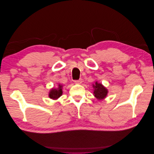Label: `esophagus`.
<instances>
[{"instance_id": "34e87169", "label": "esophagus", "mask_w": 154, "mask_h": 154, "mask_svg": "<svg viewBox=\"0 0 154 154\" xmlns=\"http://www.w3.org/2000/svg\"><path fill=\"white\" fill-rule=\"evenodd\" d=\"M74 83H76V84H81V83H82V79H80V80H75L74 81Z\"/></svg>"}]
</instances>
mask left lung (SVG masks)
Returning <instances> with one entry per match:
<instances>
[{"label":"left lung","instance_id":"8db88e82","mask_svg":"<svg viewBox=\"0 0 154 154\" xmlns=\"http://www.w3.org/2000/svg\"><path fill=\"white\" fill-rule=\"evenodd\" d=\"M92 85L93 87V94L96 98L99 101L105 100L108 95V89L101 83L97 82V81H96Z\"/></svg>","mask_w":154,"mask_h":154}]
</instances>
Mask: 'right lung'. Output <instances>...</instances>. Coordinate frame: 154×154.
<instances>
[{
  "label": "right lung",
  "mask_w": 154,
  "mask_h": 154,
  "mask_svg": "<svg viewBox=\"0 0 154 154\" xmlns=\"http://www.w3.org/2000/svg\"><path fill=\"white\" fill-rule=\"evenodd\" d=\"M63 85L58 83L57 88H52L49 92V97L53 100H57L63 94Z\"/></svg>",
  "instance_id": "right-lung-1"
}]
</instances>
